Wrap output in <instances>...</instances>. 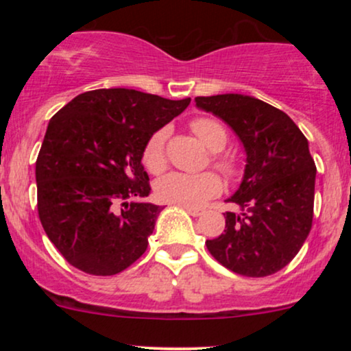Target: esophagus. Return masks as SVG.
Wrapping results in <instances>:
<instances>
[{"label": "esophagus", "instance_id": "34e87169", "mask_svg": "<svg viewBox=\"0 0 351 351\" xmlns=\"http://www.w3.org/2000/svg\"><path fill=\"white\" fill-rule=\"evenodd\" d=\"M184 209H186V213L188 215H191V216H195V217H198V216H201L203 215V209H199V208H189V206H183Z\"/></svg>", "mask_w": 351, "mask_h": 351}]
</instances>
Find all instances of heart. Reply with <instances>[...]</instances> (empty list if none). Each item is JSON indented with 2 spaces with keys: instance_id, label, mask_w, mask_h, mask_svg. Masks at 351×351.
<instances>
[{
  "instance_id": "obj_1",
  "label": "heart",
  "mask_w": 351,
  "mask_h": 351,
  "mask_svg": "<svg viewBox=\"0 0 351 351\" xmlns=\"http://www.w3.org/2000/svg\"><path fill=\"white\" fill-rule=\"evenodd\" d=\"M191 130L203 142L204 147L211 152H221L228 143V134L219 122L213 119H196L191 122ZM165 142H167V130L155 132L143 148V165L148 171L160 173L167 165L165 158ZM215 163L223 171H234V163L228 158L215 156ZM156 196L165 203L178 204V206L198 208L206 201L216 198L223 191V183L215 173H199V175H188V173L171 171L156 181Z\"/></svg>"
}]
</instances>
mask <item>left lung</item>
<instances>
[{
	"mask_svg": "<svg viewBox=\"0 0 351 351\" xmlns=\"http://www.w3.org/2000/svg\"><path fill=\"white\" fill-rule=\"evenodd\" d=\"M199 110L216 115L243 143V181L226 199V229L206 247L219 264L245 277L284 269L307 239L313 217L317 168L308 142L285 112L243 94L196 97Z\"/></svg>",
	"mask_w": 351,
	"mask_h": 351,
	"instance_id": "1",
	"label": "left lung"
}]
</instances>
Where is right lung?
Returning <instances> with one entry per match:
<instances>
[{"label": "right lung", "instance_id": "obj_1", "mask_svg": "<svg viewBox=\"0 0 351 351\" xmlns=\"http://www.w3.org/2000/svg\"><path fill=\"white\" fill-rule=\"evenodd\" d=\"M191 99L134 88L84 92L49 120L36 160L39 219L79 271L114 276L147 251L162 206L143 170L148 138Z\"/></svg>", "mask_w": 351, "mask_h": 351}]
</instances>
